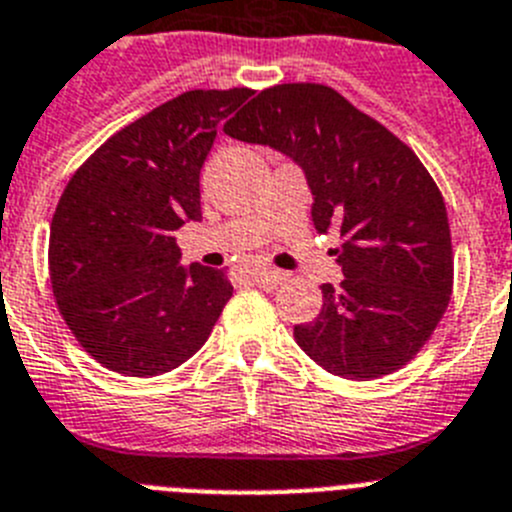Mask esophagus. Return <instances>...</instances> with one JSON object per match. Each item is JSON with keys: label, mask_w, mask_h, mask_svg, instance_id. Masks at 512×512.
Returning <instances> with one entry per match:
<instances>
[{"label": "esophagus", "mask_w": 512, "mask_h": 512, "mask_svg": "<svg viewBox=\"0 0 512 512\" xmlns=\"http://www.w3.org/2000/svg\"><path fill=\"white\" fill-rule=\"evenodd\" d=\"M255 280L257 283H267V285H280L285 278H288V273H283V270H278V267H257L255 273Z\"/></svg>", "instance_id": "esophagus-1"}]
</instances>
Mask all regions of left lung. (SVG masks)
I'll use <instances>...</instances> for the list:
<instances>
[{"label":"left lung","mask_w":512,"mask_h":512,"mask_svg":"<svg viewBox=\"0 0 512 512\" xmlns=\"http://www.w3.org/2000/svg\"><path fill=\"white\" fill-rule=\"evenodd\" d=\"M234 140L267 145L306 173L316 232L339 229V288L293 329L298 347L347 380L408 365L444 316L454 280L444 199L411 147L321 84L265 89L224 124Z\"/></svg>","instance_id":"8db88e82"}]
</instances>
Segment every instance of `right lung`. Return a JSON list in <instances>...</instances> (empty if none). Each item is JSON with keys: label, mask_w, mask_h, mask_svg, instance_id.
<instances>
[{"label": "right lung", "mask_w": 512, "mask_h": 512, "mask_svg": "<svg viewBox=\"0 0 512 512\" xmlns=\"http://www.w3.org/2000/svg\"><path fill=\"white\" fill-rule=\"evenodd\" d=\"M252 89L186 91L73 173L50 224V283L76 342L107 370L153 377L199 352L232 298L224 270L183 267L173 234L201 219L216 127Z\"/></svg>", "instance_id": "obj_1"}]
</instances>
